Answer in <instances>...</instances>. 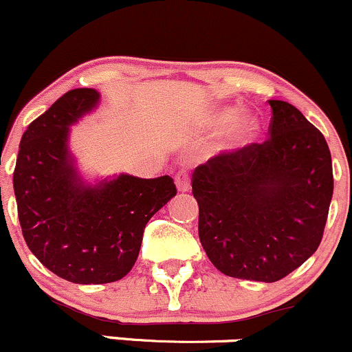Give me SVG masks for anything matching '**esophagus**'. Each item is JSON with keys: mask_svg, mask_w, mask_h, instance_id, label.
Returning a JSON list of instances; mask_svg holds the SVG:
<instances>
[{"mask_svg": "<svg viewBox=\"0 0 352 352\" xmlns=\"http://www.w3.org/2000/svg\"><path fill=\"white\" fill-rule=\"evenodd\" d=\"M175 183H176V188L177 191H188L190 190V173L186 171V169H181V171H177V175L175 177Z\"/></svg>", "mask_w": 352, "mask_h": 352, "instance_id": "1", "label": "esophagus"}]
</instances>
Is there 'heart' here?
<instances>
[{
    "mask_svg": "<svg viewBox=\"0 0 352 352\" xmlns=\"http://www.w3.org/2000/svg\"><path fill=\"white\" fill-rule=\"evenodd\" d=\"M235 109H220L211 117V124L214 127H223L235 117ZM256 132H258V122L255 117L250 114L241 116L230 126L228 141L232 146H245L255 139Z\"/></svg>",
    "mask_w": 352,
    "mask_h": 352,
    "instance_id": "heart-1",
    "label": "heart"
}]
</instances>
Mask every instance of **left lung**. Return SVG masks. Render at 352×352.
<instances>
[{
    "label": "left lung",
    "mask_w": 352,
    "mask_h": 352,
    "mask_svg": "<svg viewBox=\"0 0 352 352\" xmlns=\"http://www.w3.org/2000/svg\"><path fill=\"white\" fill-rule=\"evenodd\" d=\"M268 104L267 141L223 151L191 179L208 258L255 282L280 280L317 250L334 190L322 132L289 102Z\"/></svg>",
    "instance_id": "obj_1"
}]
</instances>
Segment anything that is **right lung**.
Segmentation results:
<instances>
[{"instance_id":"add662e5","label":"right lung","mask_w":352,"mask_h":352,"mask_svg":"<svg viewBox=\"0 0 352 352\" xmlns=\"http://www.w3.org/2000/svg\"><path fill=\"white\" fill-rule=\"evenodd\" d=\"M99 100L94 89L63 94L25 131L13 173L23 238L50 272L74 283L129 274L147 221L176 195L171 176L120 175L85 186L67 149L69 126Z\"/></svg>"}]
</instances>
